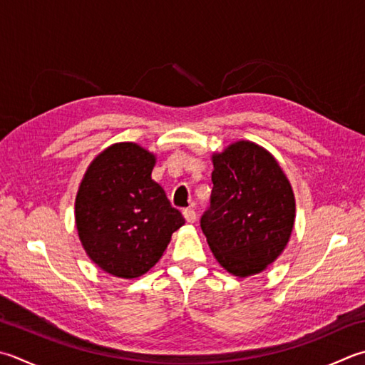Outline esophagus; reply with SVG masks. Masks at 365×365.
<instances>
[{
    "label": "esophagus",
    "mask_w": 365,
    "mask_h": 365,
    "mask_svg": "<svg viewBox=\"0 0 365 365\" xmlns=\"http://www.w3.org/2000/svg\"><path fill=\"white\" fill-rule=\"evenodd\" d=\"M183 217L187 220V223H195L196 221V212L192 209H185L183 210Z\"/></svg>",
    "instance_id": "obj_1"
}]
</instances>
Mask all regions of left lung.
Returning a JSON list of instances; mask_svg holds the SVG:
<instances>
[{
	"mask_svg": "<svg viewBox=\"0 0 365 365\" xmlns=\"http://www.w3.org/2000/svg\"><path fill=\"white\" fill-rule=\"evenodd\" d=\"M210 207L201 218L213 256L227 272H262L287 247L296 218L291 183L266 148L234 142L212 155Z\"/></svg>",
	"mask_w": 365,
	"mask_h": 365,
	"instance_id": "left-lung-1",
	"label": "left lung"
}]
</instances>
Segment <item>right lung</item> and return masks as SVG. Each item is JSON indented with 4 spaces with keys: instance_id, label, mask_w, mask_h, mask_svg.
<instances>
[{
    "instance_id": "right-lung-1",
    "label": "right lung",
    "mask_w": 365,
    "mask_h": 365,
    "mask_svg": "<svg viewBox=\"0 0 365 365\" xmlns=\"http://www.w3.org/2000/svg\"><path fill=\"white\" fill-rule=\"evenodd\" d=\"M155 163L148 150L120 142L91 161L78 187V239L90 259L113 277L138 278L148 272L173 232L185 225L182 213L152 180Z\"/></svg>"
}]
</instances>
